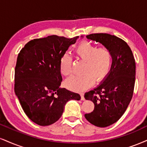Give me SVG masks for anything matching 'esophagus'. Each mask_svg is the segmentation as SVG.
<instances>
[{
	"mask_svg": "<svg viewBox=\"0 0 147 147\" xmlns=\"http://www.w3.org/2000/svg\"><path fill=\"white\" fill-rule=\"evenodd\" d=\"M80 96H81V100H85L84 94V93H80Z\"/></svg>",
	"mask_w": 147,
	"mask_h": 147,
	"instance_id": "34e87169",
	"label": "esophagus"
}]
</instances>
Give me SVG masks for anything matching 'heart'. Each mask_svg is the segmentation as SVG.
<instances>
[{"label":"heart","instance_id":"b5f03b06","mask_svg":"<svg viewBox=\"0 0 147 147\" xmlns=\"http://www.w3.org/2000/svg\"><path fill=\"white\" fill-rule=\"evenodd\" d=\"M76 57L85 61L84 71L81 75L69 77L65 81V86L73 91H83L91 87L94 79L100 82L108 75L112 69L113 55L108 47L97 46L89 42H83L76 47ZM72 58L68 54L61 56L59 60V70L64 76L72 72Z\"/></svg>","mask_w":147,"mask_h":147}]
</instances>
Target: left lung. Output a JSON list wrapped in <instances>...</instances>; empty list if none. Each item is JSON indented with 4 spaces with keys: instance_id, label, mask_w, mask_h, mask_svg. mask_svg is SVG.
<instances>
[{
    "instance_id": "1",
    "label": "left lung",
    "mask_w": 147,
    "mask_h": 147,
    "mask_svg": "<svg viewBox=\"0 0 147 147\" xmlns=\"http://www.w3.org/2000/svg\"><path fill=\"white\" fill-rule=\"evenodd\" d=\"M92 41L108 47L113 55L112 69L96 88L85 93L86 100L94 104L93 112L85 114L88 122L106 127L121 118L133 96L136 62L130 47L122 39L107 33L86 35Z\"/></svg>"
}]
</instances>
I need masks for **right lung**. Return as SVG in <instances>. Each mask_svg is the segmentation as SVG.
<instances>
[{
    "label": "right lung",
    "mask_w": 147,
    "mask_h": 147,
    "mask_svg": "<svg viewBox=\"0 0 147 147\" xmlns=\"http://www.w3.org/2000/svg\"><path fill=\"white\" fill-rule=\"evenodd\" d=\"M78 38L53 35L34 39L19 53L14 91L26 116L38 125L53 124L68 100L81 99L79 94L60 88L59 60Z\"/></svg>",
    "instance_id": "add662e5"
}]
</instances>
